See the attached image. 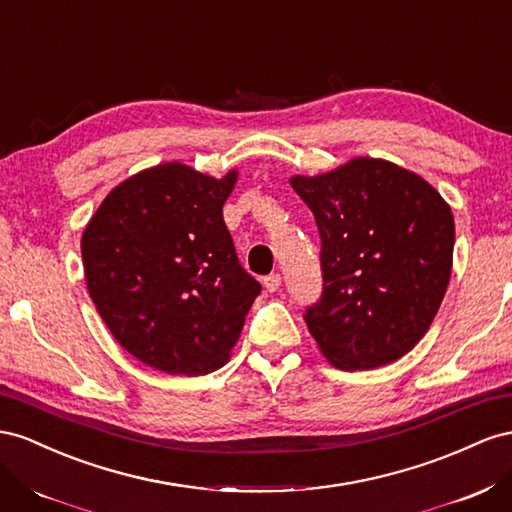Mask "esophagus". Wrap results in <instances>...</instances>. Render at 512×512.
<instances>
[{
	"instance_id": "1",
	"label": "esophagus",
	"mask_w": 512,
	"mask_h": 512,
	"mask_svg": "<svg viewBox=\"0 0 512 512\" xmlns=\"http://www.w3.org/2000/svg\"><path fill=\"white\" fill-rule=\"evenodd\" d=\"M262 284H265V288L269 290V293H275V290L282 286V275L280 273H271V275H267L265 280H262Z\"/></svg>"
}]
</instances>
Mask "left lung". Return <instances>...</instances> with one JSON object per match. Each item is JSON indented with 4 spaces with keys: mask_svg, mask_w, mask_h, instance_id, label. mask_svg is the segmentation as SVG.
Returning a JSON list of instances; mask_svg holds the SVG:
<instances>
[{
    "mask_svg": "<svg viewBox=\"0 0 512 512\" xmlns=\"http://www.w3.org/2000/svg\"><path fill=\"white\" fill-rule=\"evenodd\" d=\"M290 185L321 234V299L303 314L331 366L372 370L431 327L452 271L454 217L422 176L357 157Z\"/></svg>",
    "mask_w": 512,
    "mask_h": 512,
    "instance_id": "left-lung-1",
    "label": "left lung"
}]
</instances>
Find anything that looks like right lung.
<instances>
[{
	"mask_svg": "<svg viewBox=\"0 0 512 512\" xmlns=\"http://www.w3.org/2000/svg\"><path fill=\"white\" fill-rule=\"evenodd\" d=\"M161 163L107 193L81 237L86 284L101 319L133 357L168 375L222 368L260 284L224 224L237 183Z\"/></svg>",
	"mask_w": 512,
	"mask_h": 512,
	"instance_id": "1",
	"label": "right lung"
}]
</instances>
